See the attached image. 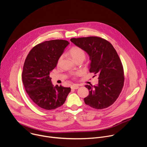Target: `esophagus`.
<instances>
[{"label":"esophagus","instance_id":"1","mask_svg":"<svg viewBox=\"0 0 147 147\" xmlns=\"http://www.w3.org/2000/svg\"><path fill=\"white\" fill-rule=\"evenodd\" d=\"M71 88L72 89H77L79 88V86H78V85H77L74 84V85H73L72 86H71Z\"/></svg>","mask_w":147,"mask_h":147}]
</instances>
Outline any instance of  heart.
Listing matches in <instances>:
<instances>
[{"instance_id":"heart-1","label":"heart","mask_w":147,"mask_h":147,"mask_svg":"<svg viewBox=\"0 0 147 147\" xmlns=\"http://www.w3.org/2000/svg\"><path fill=\"white\" fill-rule=\"evenodd\" d=\"M69 53L70 55L72 58V59L75 61L78 59H82L84 61L86 57V53L85 51L82 48L78 46L72 47L69 50ZM60 59H61V58H59V60ZM80 74H81L80 72H76L73 75H74V77H76Z\"/></svg>"}]
</instances>
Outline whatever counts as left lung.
I'll use <instances>...</instances> for the list:
<instances>
[{"instance_id":"left-lung-1","label":"left lung","mask_w":147,"mask_h":147,"mask_svg":"<svg viewBox=\"0 0 147 147\" xmlns=\"http://www.w3.org/2000/svg\"><path fill=\"white\" fill-rule=\"evenodd\" d=\"M89 55V71L98 76L97 86L85 85L89 90L84 98L90 107L102 109L112 105L118 98L124 86V74L121 59L112 45L98 36L70 39Z\"/></svg>"}]
</instances>
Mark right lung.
Segmentation results:
<instances>
[{
    "label": "right lung",
    "instance_id": "add662e5",
    "mask_svg": "<svg viewBox=\"0 0 147 147\" xmlns=\"http://www.w3.org/2000/svg\"><path fill=\"white\" fill-rule=\"evenodd\" d=\"M69 43L62 39L45 41L35 46L25 59L23 84L30 99L42 109L50 111L62 106L71 91L70 88L54 87L49 76Z\"/></svg>",
    "mask_w": 147,
    "mask_h": 147
}]
</instances>
